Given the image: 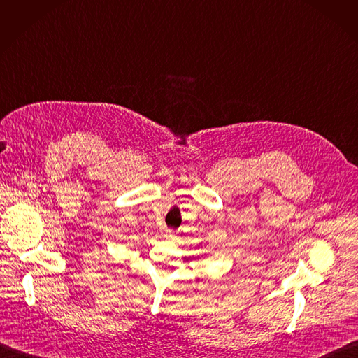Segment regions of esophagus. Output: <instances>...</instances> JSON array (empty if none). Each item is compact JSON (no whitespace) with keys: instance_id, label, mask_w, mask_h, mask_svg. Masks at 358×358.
<instances>
[{"instance_id":"esophagus-1","label":"esophagus","mask_w":358,"mask_h":358,"mask_svg":"<svg viewBox=\"0 0 358 358\" xmlns=\"http://www.w3.org/2000/svg\"><path fill=\"white\" fill-rule=\"evenodd\" d=\"M170 236H171V233H170Z\"/></svg>"}]
</instances>
